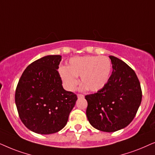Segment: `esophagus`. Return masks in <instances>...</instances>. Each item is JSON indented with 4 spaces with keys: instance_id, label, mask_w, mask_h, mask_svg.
Here are the masks:
<instances>
[{
    "instance_id": "34e87169",
    "label": "esophagus",
    "mask_w": 155,
    "mask_h": 155,
    "mask_svg": "<svg viewBox=\"0 0 155 155\" xmlns=\"http://www.w3.org/2000/svg\"><path fill=\"white\" fill-rule=\"evenodd\" d=\"M77 97L78 98H84V96L82 94H77Z\"/></svg>"
}]
</instances>
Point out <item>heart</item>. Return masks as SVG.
<instances>
[{"mask_svg": "<svg viewBox=\"0 0 155 155\" xmlns=\"http://www.w3.org/2000/svg\"><path fill=\"white\" fill-rule=\"evenodd\" d=\"M112 64L108 57L104 56L75 57L69 59L67 67H61L59 74L64 86L69 91L75 90L78 76H81V90L89 89L96 92L105 87L110 79Z\"/></svg>", "mask_w": 155, "mask_h": 155, "instance_id": "1", "label": "heart"}]
</instances>
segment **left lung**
<instances>
[{
  "label": "left lung",
  "mask_w": 155,
  "mask_h": 155,
  "mask_svg": "<svg viewBox=\"0 0 155 155\" xmlns=\"http://www.w3.org/2000/svg\"><path fill=\"white\" fill-rule=\"evenodd\" d=\"M113 71L104 88L85 96L86 116L98 130L112 133L132 122L142 101V90L135 72L126 63L109 56Z\"/></svg>",
  "instance_id": "obj_1"
}]
</instances>
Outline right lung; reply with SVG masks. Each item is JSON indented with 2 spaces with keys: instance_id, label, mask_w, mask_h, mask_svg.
Here are the masks:
<instances>
[{
  "instance_id": "right-lung-1",
  "label": "right lung",
  "mask_w": 155,
  "mask_h": 155,
  "mask_svg": "<svg viewBox=\"0 0 155 155\" xmlns=\"http://www.w3.org/2000/svg\"><path fill=\"white\" fill-rule=\"evenodd\" d=\"M60 55H47L30 64L22 73L15 100L22 123L34 133L49 135L67 125L77 100L64 89L57 69Z\"/></svg>"
}]
</instances>
